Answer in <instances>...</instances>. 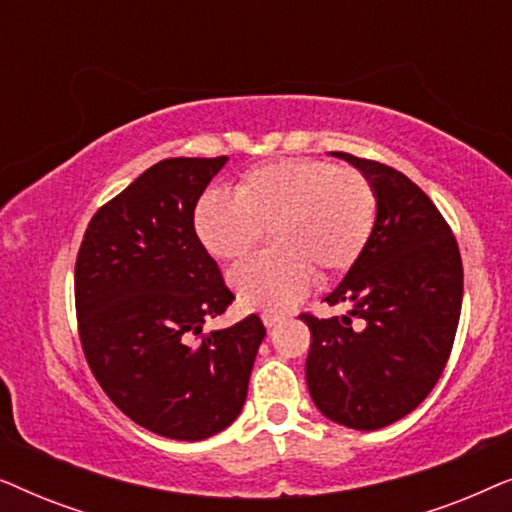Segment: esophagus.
Listing matches in <instances>:
<instances>
[{
    "instance_id": "esophagus-1",
    "label": "esophagus",
    "mask_w": 512,
    "mask_h": 512,
    "mask_svg": "<svg viewBox=\"0 0 512 512\" xmlns=\"http://www.w3.org/2000/svg\"><path fill=\"white\" fill-rule=\"evenodd\" d=\"M261 319H263L265 328H272V326H277L279 321H282V317H279V314H275V312H263V314H261Z\"/></svg>"
}]
</instances>
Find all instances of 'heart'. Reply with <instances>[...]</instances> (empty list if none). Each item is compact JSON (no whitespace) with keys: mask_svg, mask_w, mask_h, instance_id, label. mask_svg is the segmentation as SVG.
<instances>
[{"mask_svg":"<svg viewBox=\"0 0 512 512\" xmlns=\"http://www.w3.org/2000/svg\"><path fill=\"white\" fill-rule=\"evenodd\" d=\"M377 219L375 188L361 172L324 160L286 158L254 167L233 198L205 195L195 207V233L219 261H235L268 228L270 247L228 272L249 310L284 312L319 277L340 275L359 261Z\"/></svg>","mask_w":512,"mask_h":512,"instance_id":"heart-1","label":"heart"}]
</instances>
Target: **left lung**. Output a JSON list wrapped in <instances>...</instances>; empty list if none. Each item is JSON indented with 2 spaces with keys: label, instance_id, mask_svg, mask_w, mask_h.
Instances as JSON below:
<instances>
[{
  "label": "left lung",
  "instance_id": "8db88e82",
  "mask_svg": "<svg viewBox=\"0 0 512 512\" xmlns=\"http://www.w3.org/2000/svg\"><path fill=\"white\" fill-rule=\"evenodd\" d=\"M333 156L373 184L377 219L361 258L326 296L328 305L345 303L347 314L300 317L312 333L305 377L321 415L375 431L415 410L443 375L464 268L450 226L422 188L389 165Z\"/></svg>",
  "mask_w": 512,
  "mask_h": 512
}]
</instances>
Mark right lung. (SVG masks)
<instances>
[{"instance_id":"obj_1","label":"right lung","mask_w":512,"mask_h":512,"mask_svg":"<svg viewBox=\"0 0 512 512\" xmlns=\"http://www.w3.org/2000/svg\"><path fill=\"white\" fill-rule=\"evenodd\" d=\"M226 163L160 160L97 209L76 256V317L95 380L132 422L172 440L235 422L265 338L256 314L202 333L235 300L193 226Z\"/></svg>"}]
</instances>
